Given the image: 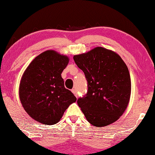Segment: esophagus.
Masks as SVG:
<instances>
[{"label": "esophagus", "instance_id": "esophagus-1", "mask_svg": "<svg viewBox=\"0 0 155 155\" xmlns=\"http://www.w3.org/2000/svg\"><path fill=\"white\" fill-rule=\"evenodd\" d=\"M71 91H72L73 92V94H74V95L75 96V97H77L78 98V92H77V90H76V89H72V90H71Z\"/></svg>", "mask_w": 155, "mask_h": 155}]
</instances>
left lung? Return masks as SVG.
Here are the masks:
<instances>
[{"label": "left lung", "instance_id": "obj_1", "mask_svg": "<svg viewBox=\"0 0 155 155\" xmlns=\"http://www.w3.org/2000/svg\"><path fill=\"white\" fill-rule=\"evenodd\" d=\"M73 59L88 82L86 96L78 104L87 120L96 127L116 122L129 105L131 83L120 56L102 47L75 55Z\"/></svg>", "mask_w": 155, "mask_h": 155}]
</instances>
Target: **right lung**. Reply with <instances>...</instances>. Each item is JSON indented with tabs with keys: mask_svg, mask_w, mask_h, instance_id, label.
Masks as SVG:
<instances>
[{
	"mask_svg": "<svg viewBox=\"0 0 155 155\" xmlns=\"http://www.w3.org/2000/svg\"><path fill=\"white\" fill-rule=\"evenodd\" d=\"M69 58L54 50H47L30 63L19 83V99L28 115L38 122H59L69 105L77 100L65 88L61 73Z\"/></svg>",
	"mask_w": 155,
	"mask_h": 155,
	"instance_id": "obj_1",
	"label": "right lung"
}]
</instances>
